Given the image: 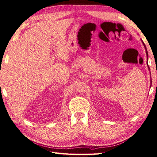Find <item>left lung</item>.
<instances>
[{
    "label": "left lung",
    "instance_id": "1",
    "mask_svg": "<svg viewBox=\"0 0 157 157\" xmlns=\"http://www.w3.org/2000/svg\"><path fill=\"white\" fill-rule=\"evenodd\" d=\"M142 42H143V41H142ZM143 44H144V46L145 48V50H146V54H147V59H148V52H147V48H146V46H145V44L144 43V42H143ZM147 65H148V63H147Z\"/></svg>",
    "mask_w": 157,
    "mask_h": 157
}]
</instances>
